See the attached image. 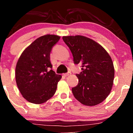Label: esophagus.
Wrapping results in <instances>:
<instances>
[{
	"label": "esophagus",
	"mask_w": 133,
	"mask_h": 133,
	"mask_svg": "<svg viewBox=\"0 0 133 133\" xmlns=\"http://www.w3.org/2000/svg\"><path fill=\"white\" fill-rule=\"evenodd\" d=\"M71 74V72H68L65 73V74H64V76H70Z\"/></svg>",
	"instance_id": "1"
}]
</instances>
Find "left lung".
<instances>
[{
	"instance_id": "1",
	"label": "left lung",
	"mask_w": 133,
	"mask_h": 133,
	"mask_svg": "<svg viewBox=\"0 0 133 133\" xmlns=\"http://www.w3.org/2000/svg\"><path fill=\"white\" fill-rule=\"evenodd\" d=\"M64 42L73 56L74 64H81L76 74L78 84L72 88L75 98L82 104L95 106L108 97L112 89L114 69L112 59L100 44L84 36H64Z\"/></svg>"
}]
</instances>
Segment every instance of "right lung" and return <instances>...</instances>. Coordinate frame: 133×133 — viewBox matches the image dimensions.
I'll return each instance as SVG.
<instances>
[{
	"label": "right lung",
	"instance_id": "obj_1",
	"mask_svg": "<svg viewBox=\"0 0 133 133\" xmlns=\"http://www.w3.org/2000/svg\"><path fill=\"white\" fill-rule=\"evenodd\" d=\"M60 39L45 35L35 40L21 54L16 68V83L23 97L34 104H42L51 98L61 75L52 70V49Z\"/></svg>",
	"mask_w": 133,
	"mask_h": 133
}]
</instances>
